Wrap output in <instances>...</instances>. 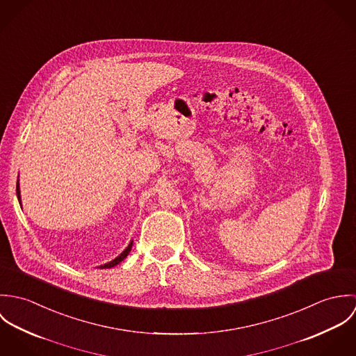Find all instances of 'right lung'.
I'll return each instance as SVG.
<instances>
[{
  "label": "right lung",
  "instance_id": "1",
  "mask_svg": "<svg viewBox=\"0 0 356 356\" xmlns=\"http://www.w3.org/2000/svg\"><path fill=\"white\" fill-rule=\"evenodd\" d=\"M16 195H17V200H19V203L22 205V197H20V186H19V179H17V185H16ZM131 247H133V241H130V244L127 245V248L122 252V254H119V256H116L113 260H111V261H108V263H105V264H102V266H99L100 268H111V267H113V266H116V264H119L127 254L129 252L131 251Z\"/></svg>",
  "mask_w": 356,
  "mask_h": 356
}]
</instances>
